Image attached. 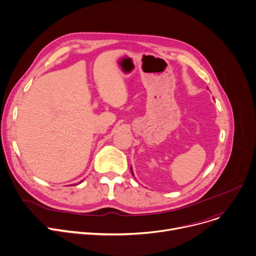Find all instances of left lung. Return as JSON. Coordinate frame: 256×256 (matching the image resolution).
I'll list each match as a JSON object with an SVG mask.
<instances>
[{
    "label": "left lung",
    "mask_w": 256,
    "mask_h": 256,
    "mask_svg": "<svg viewBox=\"0 0 256 256\" xmlns=\"http://www.w3.org/2000/svg\"><path fill=\"white\" fill-rule=\"evenodd\" d=\"M131 172H132V168H131ZM132 175H133V172H132ZM134 176V175H133Z\"/></svg>",
    "instance_id": "obj_1"
}]
</instances>
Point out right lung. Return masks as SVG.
<instances>
[{
  "instance_id": "right-lung-1",
  "label": "right lung",
  "mask_w": 256,
  "mask_h": 256,
  "mask_svg": "<svg viewBox=\"0 0 256 256\" xmlns=\"http://www.w3.org/2000/svg\"><path fill=\"white\" fill-rule=\"evenodd\" d=\"M81 182H82V181H81ZM81 182H79V184H80V183H81ZM75 185H77V184H75Z\"/></svg>"
}]
</instances>
